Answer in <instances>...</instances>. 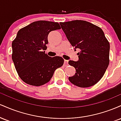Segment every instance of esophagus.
<instances>
[{"label":"esophagus","instance_id":"obj_1","mask_svg":"<svg viewBox=\"0 0 121 121\" xmlns=\"http://www.w3.org/2000/svg\"><path fill=\"white\" fill-rule=\"evenodd\" d=\"M64 64L66 65V66H67V65H68V60H64Z\"/></svg>","mask_w":121,"mask_h":121}]
</instances>
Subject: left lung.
Listing matches in <instances>:
<instances>
[{
	"instance_id": "left-lung-1",
	"label": "left lung",
	"mask_w": 121,
	"mask_h": 121,
	"mask_svg": "<svg viewBox=\"0 0 121 121\" xmlns=\"http://www.w3.org/2000/svg\"><path fill=\"white\" fill-rule=\"evenodd\" d=\"M74 50L79 49L77 61L69 64L76 73L69 77L78 87H88L97 84L103 77L109 64L110 44L101 28L84 20L60 23Z\"/></svg>"
}]
</instances>
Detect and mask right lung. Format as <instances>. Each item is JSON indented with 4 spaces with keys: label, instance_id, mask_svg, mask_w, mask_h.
I'll use <instances>...</instances> for the list:
<instances>
[{
    "label": "right lung",
    "instance_id": "add662e5",
    "mask_svg": "<svg viewBox=\"0 0 121 121\" xmlns=\"http://www.w3.org/2000/svg\"><path fill=\"white\" fill-rule=\"evenodd\" d=\"M61 29L56 22L40 20L18 31L12 41V59L20 78L26 84L43 85L51 80L56 69L62 66L61 57H51L47 49L50 32Z\"/></svg>",
    "mask_w": 121,
    "mask_h": 121
}]
</instances>
